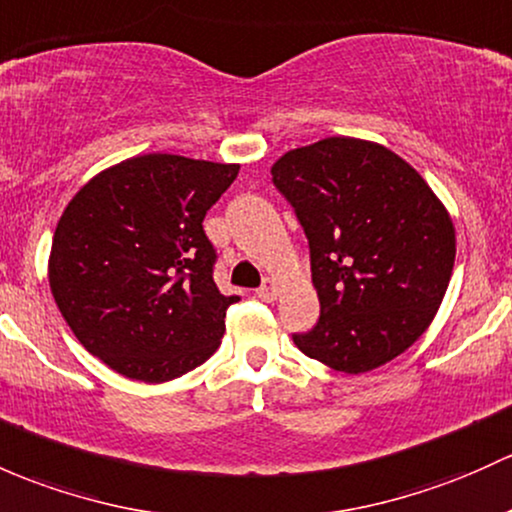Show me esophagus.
<instances>
[{
    "instance_id": "34e87169",
    "label": "esophagus",
    "mask_w": 512,
    "mask_h": 512,
    "mask_svg": "<svg viewBox=\"0 0 512 512\" xmlns=\"http://www.w3.org/2000/svg\"><path fill=\"white\" fill-rule=\"evenodd\" d=\"M256 295L261 300H268V302L276 300V283H273V280H266V283L256 290Z\"/></svg>"
}]
</instances>
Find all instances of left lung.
Instances as JSON below:
<instances>
[{"mask_svg":"<svg viewBox=\"0 0 512 512\" xmlns=\"http://www.w3.org/2000/svg\"><path fill=\"white\" fill-rule=\"evenodd\" d=\"M310 244L320 320L293 342L334 371L366 373L422 337L452 278L456 239L442 202L386 146L332 136L271 168Z\"/></svg>","mask_w":512,"mask_h":512,"instance_id":"1","label":"left lung"}]
</instances>
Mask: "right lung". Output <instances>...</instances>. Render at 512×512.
Here are the masks:
<instances>
[{"mask_svg": "<svg viewBox=\"0 0 512 512\" xmlns=\"http://www.w3.org/2000/svg\"><path fill=\"white\" fill-rule=\"evenodd\" d=\"M236 163L146 153L102 170L68 202L48 280L60 315L92 356L126 378L163 383L217 351L239 295L214 283L202 219Z\"/></svg>", "mask_w": 512, "mask_h": 512, "instance_id": "1", "label": "right lung"}]
</instances>
